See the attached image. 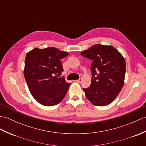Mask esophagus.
Returning a JSON list of instances; mask_svg holds the SVG:
<instances>
[{
  "label": "esophagus",
  "mask_w": 146,
  "mask_h": 146,
  "mask_svg": "<svg viewBox=\"0 0 146 146\" xmlns=\"http://www.w3.org/2000/svg\"><path fill=\"white\" fill-rule=\"evenodd\" d=\"M76 81H77L78 83H81V81H82V79H81V78H79L78 80H76Z\"/></svg>",
  "instance_id": "obj_1"
}]
</instances>
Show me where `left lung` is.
<instances>
[{"instance_id": "obj_1", "label": "left lung", "mask_w": 146, "mask_h": 146, "mask_svg": "<svg viewBox=\"0 0 146 146\" xmlns=\"http://www.w3.org/2000/svg\"><path fill=\"white\" fill-rule=\"evenodd\" d=\"M92 61L90 87L83 88L86 98L93 105L104 106L113 102L124 85L126 62L113 46L96 44L81 53Z\"/></svg>"}]
</instances>
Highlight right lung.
<instances>
[{"label":"right lung","mask_w":146,"mask_h":146,"mask_svg":"<svg viewBox=\"0 0 146 146\" xmlns=\"http://www.w3.org/2000/svg\"><path fill=\"white\" fill-rule=\"evenodd\" d=\"M68 53L54 47L34 48L27 54L24 76L30 93L46 106H55L65 98L71 83L58 76L63 72L60 60Z\"/></svg>","instance_id":"add662e5"}]
</instances>
